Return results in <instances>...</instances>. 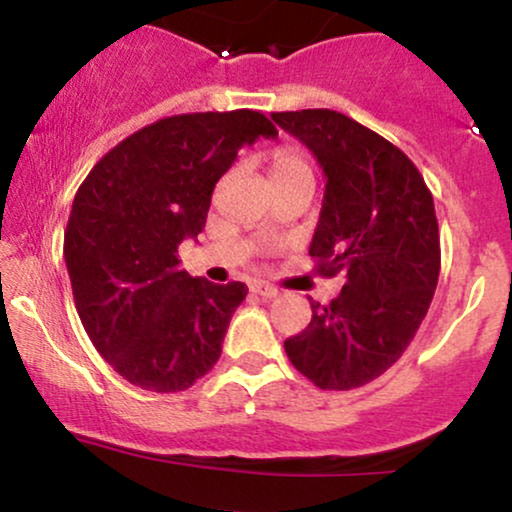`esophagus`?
<instances>
[{
  "mask_svg": "<svg viewBox=\"0 0 512 512\" xmlns=\"http://www.w3.org/2000/svg\"><path fill=\"white\" fill-rule=\"evenodd\" d=\"M250 289H252V293H257V296H262V298H276V296H279V289H274V286L264 284V281H255V284H252Z\"/></svg>",
  "mask_w": 512,
  "mask_h": 512,
  "instance_id": "obj_1",
  "label": "esophagus"
}]
</instances>
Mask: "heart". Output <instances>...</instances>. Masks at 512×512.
Wrapping results in <instances>:
<instances>
[{"instance_id": "heart-1", "label": "heart", "mask_w": 512, "mask_h": 512, "mask_svg": "<svg viewBox=\"0 0 512 512\" xmlns=\"http://www.w3.org/2000/svg\"><path fill=\"white\" fill-rule=\"evenodd\" d=\"M274 182H286L303 175H313L308 158H305L296 146H279L272 151V166H269Z\"/></svg>"}]
</instances>
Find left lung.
Masks as SVG:
<instances>
[{"instance_id": "left-lung-1", "label": "left lung", "mask_w": 512, "mask_h": 512, "mask_svg": "<svg viewBox=\"0 0 512 512\" xmlns=\"http://www.w3.org/2000/svg\"><path fill=\"white\" fill-rule=\"evenodd\" d=\"M272 117L325 170L310 257L322 276H346L332 303H310L313 320L286 339V356L322 390H354L407 351L428 313L440 274L433 195L402 149L337 110Z\"/></svg>"}]
</instances>
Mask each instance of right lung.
Returning a JSON list of instances; mask_svg holds the SVG:
<instances>
[{
  "label": "right lung",
  "mask_w": 512,
  "mask_h": 512,
  "mask_svg": "<svg viewBox=\"0 0 512 512\" xmlns=\"http://www.w3.org/2000/svg\"><path fill=\"white\" fill-rule=\"evenodd\" d=\"M274 134L272 120L248 108L163 117L113 146L81 182L64 231L74 305L127 383L180 392L219 361L248 286L190 276L178 245L202 233L238 151Z\"/></svg>",
  "instance_id": "add662e5"
}]
</instances>
